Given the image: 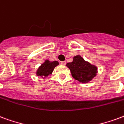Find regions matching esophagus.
<instances>
[{
    "instance_id": "1",
    "label": "esophagus",
    "mask_w": 124,
    "mask_h": 124,
    "mask_svg": "<svg viewBox=\"0 0 124 124\" xmlns=\"http://www.w3.org/2000/svg\"><path fill=\"white\" fill-rule=\"evenodd\" d=\"M61 64L62 65H65L66 64V61H61Z\"/></svg>"
}]
</instances>
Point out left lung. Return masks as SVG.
I'll return each instance as SVG.
<instances>
[{"label": "left lung", "mask_w": 124, "mask_h": 124, "mask_svg": "<svg viewBox=\"0 0 124 124\" xmlns=\"http://www.w3.org/2000/svg\"><path fill=\"white\" fill-rule=\"evenodd\" d=\"M66 66L70 69L73 78L82 83L92 81L98 73L96 66L85 61L79 55L75 56L73 61L67 63Z\"/></svg>", "instance_id": "obj_1"}]
</instances>
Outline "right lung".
<instances>
[{
  "instance_id": "right-lung-1",
  "label": "right lung",
  "mask_w": 124,
  "mask_h": 124,
  "mask_svg": "<svg viewBox=\"0 0 124 124\" xmlns=\"http://www.w3.org/2000/svg\"><path fill=\"white\" fill-rule=\"evenodd\" d=\"M59 62L57 61H49V60H46L38 69L36 75L41 77L43 78L47 77L49 75L52 74L55 67L59 65Z\"/></svg>"
}]
</instances>
